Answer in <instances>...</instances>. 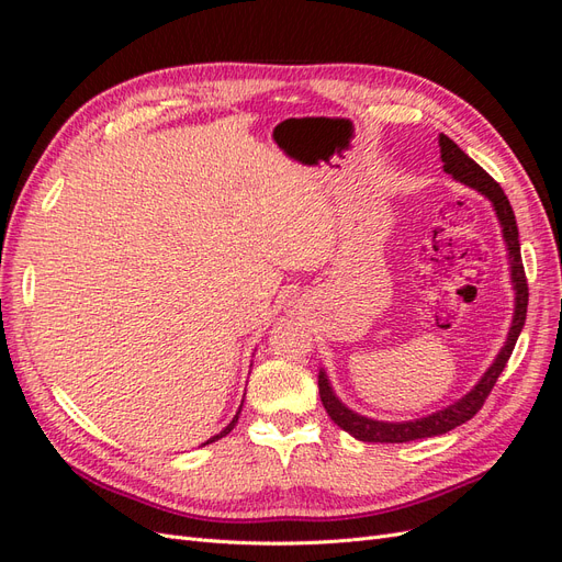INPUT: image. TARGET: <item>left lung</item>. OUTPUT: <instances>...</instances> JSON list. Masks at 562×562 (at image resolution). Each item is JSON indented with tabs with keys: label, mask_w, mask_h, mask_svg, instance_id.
I'll return each mask as SVG.
<instances>
[{
	"label": "left lung",
	"mask_w": 562,
	"mask_h": 562,
	"mask_svg": "<svg viewBox=\"0 0 562 562\" xmlns=\"http://www.w3.org/2000/svg\"><path fill=\"white\" fill-rule=\"evenodd\" d=\"M438 147H440V161H443V171L452 176L457 182H462L471 190L483 194L490 203L492 211H495L502 236H504V246H506V260H508V271H512V285H514V318H512V328H508L506 342L495 356V361L483 372V378L473 384L471 391L462 398H457L448 407H440V411L419 417V419H407V422H384V419H372L366 415H359L351 407H347L342 401L337 398L333 391V384L326 375V370H318V394L321 403L326 407V413L330 419L337 424L339 429H345L349 436L356 440H363V443H407V440H417V438H431V436H443L452 431L459 424L469 422L475 413L481 411L487 394L495 386L497 378L502 375V370L506 361L512 359V351L518 342V335L525 326V316H527V279H525V269L520 260V241H518V225H516V215L512 203H508L506 194L502 187L492 180L483 168L475 164L471 157H467L462 149L452 143L448 135L440 133L438 135Z\"/></svg>",
	"instance_id": "1"
}]
</instances>
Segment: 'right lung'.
<instances>
[{
    "label": "right lung",
    "instance_id": "add662e5",
    "mask_svg": "<svg viewBox=\"0 0 562 562\" xmlns=\"http://www.w3.org/2000/svg\"><path fill=\"white\" fill-rule=\"evenodd\" d=\"M241 405H244V403H241ZM241 405H239V411H236V415H234V417H232V422H229V424H227V427H225V429H223V431H220V434H217V436H213V438H209V440H206V443H203V446H209V443H213V440H217V438H223V436H227V434H229V431H232V429H234V424H236V422H239V415H241Z\"/></svg>",
    "mask_w": 562,
    "mask_h": 562
}]
</instances>
